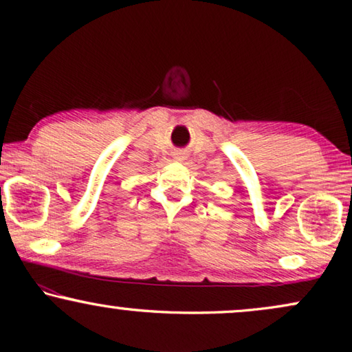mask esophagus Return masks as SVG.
Masks as SVG:
<instances>
[{
    "mask_svg": "<svg viewBox=\"0 0 352 352\" xmlns=\"http://www.w3.org/2000/svg\"><path fill=\"white\" fill-rule=\"evenodd\" d=\"M181 157H182V156H181ZM181 157H177V159H181Z\"/></svg>",
    "mask_w": 352,
    "mask_h": 352,
    "instance_id": "obj_1",
    "label": "esophagus"
}]
</instances>
